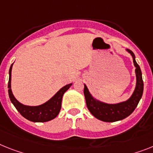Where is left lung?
Segmentation results:
<instances>
[{
	"label": "left lung",
	"instance_id": "8db88e82",
	"mask_svg": "<svg viewBox=\"0 0 153 153\" xmlns=\"http://www.w3.org/2000/svg\"><path fill=\"white\" fill-rule=\"evenodd\" d=\"M125 51L130 53L132 57L133 63L135 67V88L130 98L117 103L105 102L92 96L87 88L86 85L84 84V95L88 110L95 117L104 122L118 121L129 116L138 106L143 93L144 84L142 81V71L139 65L136 62L135 56L131 50L126 49Z\"/></svg>",
	"mask_w": 153,
	"mask_h": 153
}]
</instances>
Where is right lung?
Returning a JSON list of instances; mask_svg holds the SVG:
<instances>
[{"label":"right lung","mask_w":153,"mask_h":153,"mask_svg":"<svg viewBox=\"0 0 153 153\" xmlns=\"http://www.w3.org/2000/svg\"><path fill=\"white\" fill-rule=\"evenodd\" d=\"M13 64L11 65L9 69V81L7 88L10 100L12 104L17 109L22 116L25 119L33 121V122H47L49 120L54 119L58 115L61 108V102H62L63 95L65 94L71 86L72 83L68 84L57 91L48 101L39 105V106H26L18 101L14 96L11 91V69Z\"/></svg>","instance_id":"obj_1"}]
</instances>
